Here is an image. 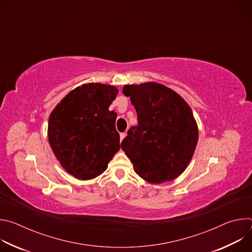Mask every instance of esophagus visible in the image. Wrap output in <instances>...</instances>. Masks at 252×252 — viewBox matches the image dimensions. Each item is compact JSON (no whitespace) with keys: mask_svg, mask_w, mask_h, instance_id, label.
<instances>
[{"mask_svg":"<svg viewBox=\"0 0 252 252\" xmlns=\"http://www.w3.org/2000/svg\"><path fill=\"white\" fill-rule=\"evenodd\" d=\"M126 132H122L121 134H120V140H121V142L123 141V139L126 137Z\"/></svg>","mask_w":252,"mask_h":252,"instance_id":"esophagus-1","label":"esophagus"}]
</instances>
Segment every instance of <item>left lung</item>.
<instances>
[{
    "label": "left lung",
    "instance_id": "8db88e82",
    "mask_svg": "<svg viewBox=\"0 0 252 252\" xmlns=\"http://www.w3.org/2000/svg\"><path fill=\"white\" fill-rule=\"evenodd\" d=\"M123 93L137 115V125L122 141L123 151L145 181H172L187 168L197 143L191 109L174 91L154 82L126 85Z\"/></svg>",
    "mask_w": 252,
    "mask_h": 252
}]
</instances>
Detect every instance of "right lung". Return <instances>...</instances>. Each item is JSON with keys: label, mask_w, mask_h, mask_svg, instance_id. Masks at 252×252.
<instances>
[{"label": "right lung", "mask_w": 252, "mask_h": 252, "mask_svg": "<svg viewBox=\"0 0 252 252\" xmlns=\"http://www.w3.org/2000/svg\"><path fill=\"white\" fill-rule=\"evenodd\" d=\"M118 89L86 84L66 94L49 119L48 136L61 165L83 181L101 174L121 149L117 114L109 107Z\"/></svg>", "instance_id": "obj_1"}]
</instances>
